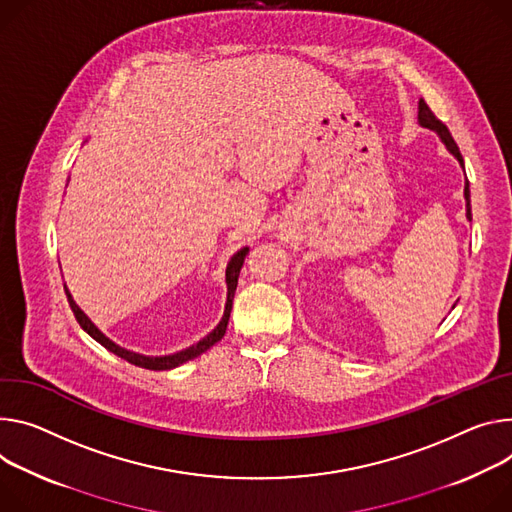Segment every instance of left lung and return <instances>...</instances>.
<instances>
[{"mask_svg":"<svg viewBox=\"0 0 512 512\" xmlns=\"http://www.w3.org/2000/svg\"><path fill=\"white\" fill-rule=\"evenodd\" d=\"M418 122H421V126L423 128H429V130H435L439 136H441V141L445 143V147H447V151L459 161V165L463 167V157H461V153H459V149H457V145H455V141H453V136H451V132H449V128L431 112V108L425 104V100H421L418 102ZM463 196H466V216L472 220V206H470V181L466 179V188H463Z\"/></svg>","mask_w":512,"mask_h":512,"instance_id":"1","label":"left lung"}]
</instances>
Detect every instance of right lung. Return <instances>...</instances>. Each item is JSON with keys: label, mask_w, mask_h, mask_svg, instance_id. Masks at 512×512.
Masks as SVG:
<instances>
[{"label": "right lung", "mask_w": 512, "mask_h": 512, "mask_svg": "<svg viewBox=\"0 0 512 512\" xmlns=\"http://www.w3.org/2000/svg\"><path fill=\"white\" fill-rule=\"evenodd\" d=\"M247 253H249V247H243L241 251H237L235 255L230 257V261H228V265H226V286H228V296H226V306H224V316H222V320L218 322V327L208 335V337H204L200 343H196V345H192V347H188V349H183V351H177V353H171V355H161V357H151V355H141V353H134V351H128V349H124V347H120V345H116L112 339H108L94 322H91V318L75 304V300H73V296L69 294V290H67V286H65V294H67V300H69V306H71V310H73V314H75V318H77V322L81 324V329L91 337V339H96L102 347H106L108 351H112L114 355H118V357H122V359H126L128 363H132V365H138V367H145V369H173V367H177V365H181V363H185V361H190V359H194V357H198V355H202L204 351H208L214 343H218L222 337H224V333H226V324H228V318H230V310H232V298H235V290H237V284H239V273H241V267H243V263H245V257H247Z\"/></svg>", "instance_id": "add662e5"}]
</instances>
